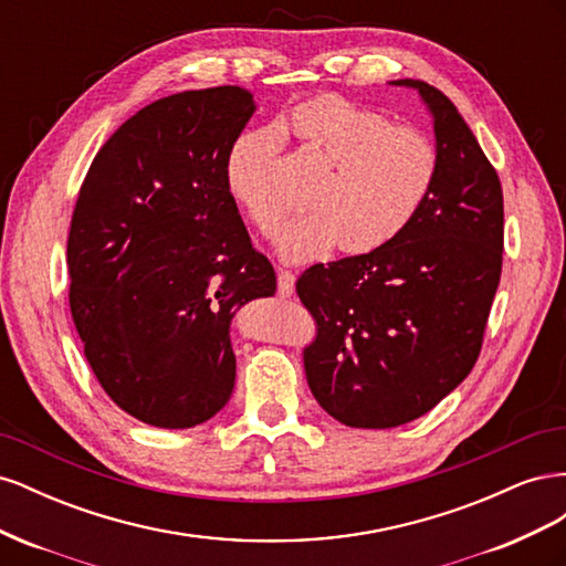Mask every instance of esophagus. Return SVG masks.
Masks as SVG:
<instances>
[{"label":"esophagus","mask_w":566,"mask_h":566,"mask_svg":"<svg viewBox=\"0 0 566 566\" xmlns=\"http://www.w3.org/2000/svg\"><path fill=\"white\" fill-rule=\"evenodd\" d=\"M295 293V273L287 269H279V295L290 297Z\"/></svg>","instance_id":"34e87169"}]
</instances>
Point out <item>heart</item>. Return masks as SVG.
<instances>
[{
	"instance_id": "heart-1",
	"label": "heart",
	"mask_w": 566,
	"mask_h": 566,
	"mask_svg": "<svg viewBox=\"0 0 566 566\" xmlns=\"http://www.w3.org/2000/svg\"><path fill=\"white\" fill-rule=\"evenodd\" d=\"M304 153L323 163L306 212L279 235L290 262H312L335 245L345 252H373L413 224L432 198L441 169L439 148L422 129L391 125L361 104L325 94L293 108L287 117ZM281 136L276 129H252L235 139L227 156L224 179L262 233L279 229L285 200L276 186Z\"/></svg>"
}]
</instances>
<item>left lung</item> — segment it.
<instances>
[{
    "instance_id": "obj_1",
    "label": "left lung",
    "mask_w": 566,
    "mask_h": 566,
    "mask_svg": "<svg viewBox=\"0 0 566 566\" xmlns=\"http://www.w3.org/2000/svg\"><path fill=\"white\" fill-rule=\"evenodd\" d=\"M391 84L432 113L434 193L391 243L297 279L316 321L306 382L325 413L364 430L416 420L468 378L503 269V188L472 129L432 84Z\"/></svg>"
}]
</instances>
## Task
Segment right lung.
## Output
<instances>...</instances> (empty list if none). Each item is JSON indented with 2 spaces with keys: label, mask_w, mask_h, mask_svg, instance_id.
<instances>
[{
  "label": "right lung",
  "mask_w": 566,
  "mask_h": 566,
  "mask_svg": "<svg viewBox=\"0 0 566 566\" xmlns=\"http://www.w3.org/2000/svg\"><path fill=\"white\" fill-rule=\"evenodd\" d=\"M254 113L241 87L165 96L101 146L67 235L71 312L108 397L153 427L186 430L227 406L231 318L276 293L224 167Z\"/></svg>",
  "instance_id": "right-lung-1"
}]
</instances>
